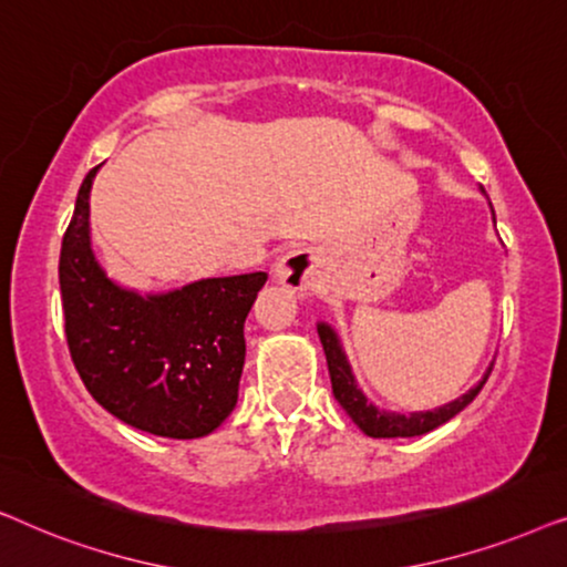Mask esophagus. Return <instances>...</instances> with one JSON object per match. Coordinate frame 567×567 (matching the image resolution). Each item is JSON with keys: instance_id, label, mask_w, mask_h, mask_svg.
I'll list each match as a JSON object with an SVG mask.
<instances>
[{"instance_id": "1", "label": "esophagus", "mask_w": 567, "mask_h": 567, "mask_svg": "<svg viewBox=\"0 0 567 567\" xmlns=\"http://www.w3.org/2000/svg\"><path fill=\"white\" fill-rule=\"evenodd\" d=\"M315 252L312 250H289L278 260L276 266V281L289 286L293 291L307 289L315 274Z\"/></svg>"}]
</instances>
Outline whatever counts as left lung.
Listing matches in <instances>:
<instances>
[{
    "mask_svg": "<svg viewBox=\"0 0 567 567\" xmlns=\"http://www.w3.org/2000/svg\"><path fill=\"white\" fill-rule=\"evenodd\" d=\"M317 332H320L324 359H328L332 394H336V400L343 405L346 413L351 415V421L371 439H410V436H423V433L439 429V425L452 421L456 413H462V410L477 398V392L483 390V384L487 382V377H491L493 371V367L487 369L483 382H477L467 394H462L460 400L449 402L444 408L429 410V413H410V415L386 413V410H379L374 402H369L367 394L359 390V384H355V377L351 371V363L346 359L343 346H340L336 330H332L330 324L320 322L317 324Z\"/></svg>",
    "mask_w": 567,
    "mask_h": 567,
    "instance_id": "8db88e82",
    "label": "left lung"
}]
</instances>
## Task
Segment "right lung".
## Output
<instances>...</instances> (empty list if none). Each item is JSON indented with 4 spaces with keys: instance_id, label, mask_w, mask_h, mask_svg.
Returning <instances> with one entry per match:
<instances>
[{
    "instance_id": "right-lung-1",
    "label": "right lung",
    "mask_w": 567,
    "mask_h": 567,
    "mask_svg": "<svg viewBox=\"0 0 567 567\" xmlns=\"http://www.w3.org/2000/svg\"><path fill=\"white\" fill-rule=\"evenodd\" d=\"M92 167L59 258L69 353L84 386L118 421L165 439H200L237 405L245 317L268 274L200 278L167 293L123 289L90 245Z\"/></svg>"
}]
</instances>
